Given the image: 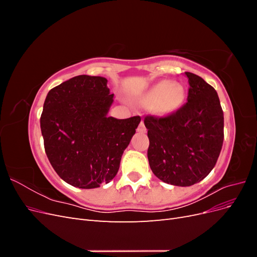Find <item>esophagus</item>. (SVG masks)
Returning a JSON list of instances; mask_svg holds the SVG:
<instances>
[{
	"instance_id": "34e87169",
	"label": "esophagus",
	"mask_w": 257,
	"mask_h": 257,
	"mask_svg": "<svg viewBox=\"0 0 257 257\" xmlns=\"http://www.w3.org/2000/svg\"><path fill=\"white\" fill-rule=\"evenodd\" d=\"M137 132H138V133H141V134L146 133V132H147V128H146V126H145V123H144L143 121H142L141 123H139L138 128H137Z\"/></svg>"
}]
</instances>
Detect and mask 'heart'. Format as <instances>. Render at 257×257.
I'll list each match as a JSON object with an SVG mask.
<instances>
[{
	"mask_svg": "<svg viewBox=\"0 0 257 257\" xmlns=\"http://www.w3.org/2000/svg\"><path fill=\"white\" fill-rule=\"evenodd\" d=\"M184 97L185 91L181 84L162 80L147 90L138 98V102L144 106L154 105L159 113L166 114L178 109L182 105Z\"/></svg>",
	"mask_w": 257,
	"mask_h": 257,
	"instance_id": "b5f03b06",
	"label": "heart"
}]
</instances>
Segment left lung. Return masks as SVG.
<instances>
[{"label":"left lung","mask_w":257,"mask_h":257,"mask_svg":"<svg viewBox=\"0 0 257 257\" xmlns=\"http://www.w3.org/2000/svg\"><path fill=\"white\" fill-rule=\"evenodd\" d=\"M189 95L180 109L164 118L147 115L148 160L163 182L190 186L215 166L224 139V115L219 96L201 77L185 72Z\"/></svg>","instance_id":"obj_1"}]
</instances>
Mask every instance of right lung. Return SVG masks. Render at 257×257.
<instances>
[{"label":"right lung","instance_id":"right-lung-1","mask_svg":"<svg viewBox=\"0 0 257 257\" xmlns=\"http://www.w3.org/2000/svg\"><path fill=\"white\" fill-rule=\"evenodd\" d=\"M113 94L104 77L80 75L51 89L41 130L45 151L61 179L79 189L110 182L141 116H108Z\"/></svg>","mask_w":257,"mask_h":257}]
</instances>
